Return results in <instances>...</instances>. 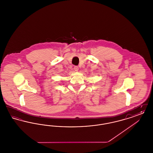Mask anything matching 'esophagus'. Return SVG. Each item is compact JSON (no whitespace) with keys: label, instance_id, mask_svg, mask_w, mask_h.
I'll list each match as a JSON object with an SVG mask.
<instances>
[{"label":"esophagus","instance_id":"obj_1","mask_svg":"<svg viewBox=\"0 0 153 153\" xmlns=\"http://www.w3.org/2000/svg\"><path fill=\"white\" fill-rule=\"evenodd\" d=\"M74 69L75 71L77 72V71H79V67H78L77 66H74Z\"/></svg>","mask_w":153,"mask_h":153}]
</instances>
